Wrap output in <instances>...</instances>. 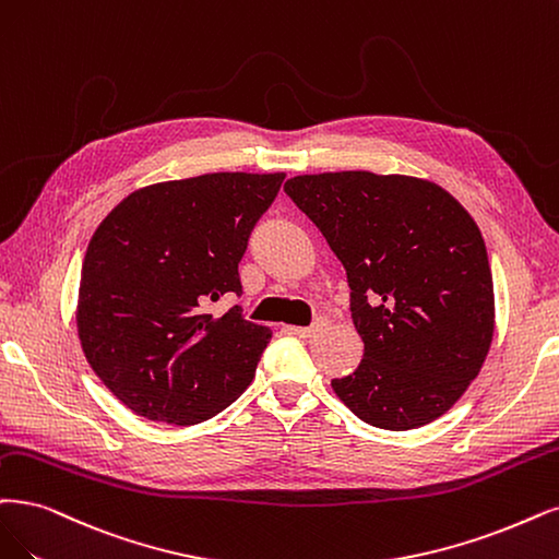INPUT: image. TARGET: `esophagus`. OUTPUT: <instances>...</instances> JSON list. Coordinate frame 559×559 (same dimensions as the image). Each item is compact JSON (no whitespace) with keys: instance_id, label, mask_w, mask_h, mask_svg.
<instances>
[{"instance_id":"34e87169","label":"esophagus","mask_w":559,"mask_h":559,"mask_svg":"<svg viewBox=\"0 0 559 559\" xmlns=\"http://www.w3.org/2000/svg\"><path fill=\"white\" fill-rule=\"evenodd\" d=\"M293 332H295L299 338H313L316 332H318V326H295Z\"/></svg>"}]
</instances>
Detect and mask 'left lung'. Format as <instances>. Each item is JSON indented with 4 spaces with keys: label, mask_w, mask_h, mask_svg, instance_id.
<instances>
[{
    "label": "left lung",
    "mask_w": 559,
    "mask_h": 559,
    "mask_svg": "<svg viewBox=\"0 0 559 559\" xmlns=\"http://www.w3.org/2000/svg\"><path fill=\"white\" fill-rule=\"evenodd\" d=\"M283 191L341 260L364 341L334 394L376 428L442 417L479 376L495 295L479 225L442 186L368 170L299 175Z\"/></svg>",
    "instance_id": "8db88e82"
}]
</instances>
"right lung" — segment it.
Instances as JSON below:
<instances>
[{
	"mask_svg": "<svg viewBox=\"0 0 559 559\" xmlns=\"http://www.w3.org/2000/svg\"><path fill=\"white\" fill-rule=\"evenodd\" d=\"M285 173H212L144 186L100 221L75 324L94 373L135 415L195 426L251 384L272 329L206 306L241 293L239 260Z\"/></svg>",
	"mask_w": 559,
	"mask_h": 559,
	"instance_id": "add662e5",
	"label": "right lung"
}]
</instances>
